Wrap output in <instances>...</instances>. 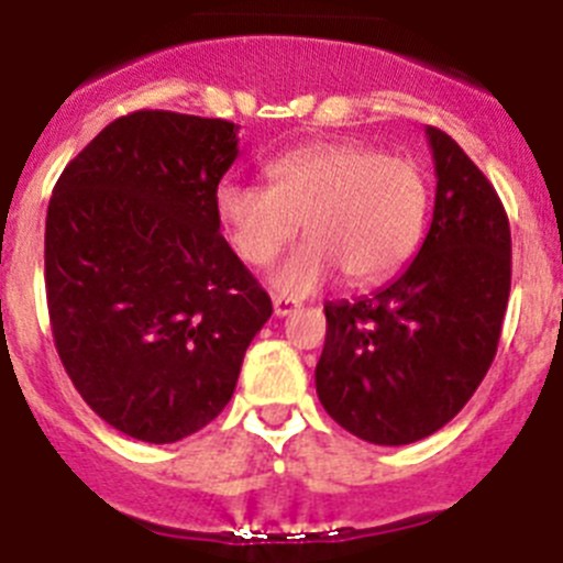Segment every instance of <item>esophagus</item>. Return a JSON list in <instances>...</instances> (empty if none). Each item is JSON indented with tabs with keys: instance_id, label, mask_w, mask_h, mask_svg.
Returning <instances> with one entry per match:
<instances>
[{
	"instance_id": "34e87169",
	"label": "esophagus",
	"mask_w": 563,
	"mask_h": 563,
	"mask_svg": "<svg viewBox=\"0 0 563 563\" xmlns=\"http://www.w3.org/2000/svg\"><path fill=\"white\" fill-rule=\"evenodd\" d=\"M296 301H292V298H285V296H273V312H276L278 318H285V316H290L292 310H296Z\"/></svg>"
}]
</instances>
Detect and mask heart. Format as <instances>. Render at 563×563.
I'll use <instances>...</instances> for the list:
<instances>
[{
	"instance_id": "heart-1",
	"label": "heart",
	"mask_w": 563,
	"mask_h": 563,
	"mask_svg": "<svg viewBox=\"0 0 563 563\" xmlns=\"http://www.w3.org/2000/svg\"><path fill=\"white\" fill-rule=\"evenodd\" d=\"M265 174L267 188H217V213L251 265L271 262L305 225L310 239L267 276L276 292L310 296L338 271L352 285H375L415 256L429 186L411 161L363 143L318 141L267 161Z\"/></svg>"
}]
</instances>
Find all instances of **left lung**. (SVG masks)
Returning <instances> with one entry per match:
<instances>
[{"label":"left lung","mask_w":563,"mask_h":563,"mask_svg":"<svg viewBox=\"0 0 563 563\" xmlns=\"http://www.w3.org/2000/svg\"><path fill=\"white\" fill-rule=\"evenodd\" d=\"M426 137L437 194L415 262L372 296L324 305L318 400L375 445H409L460 415L494 363L510 296L499 194L449 134Z\"/></svg>","instance_id":"left-lung-1"}]
</instances>
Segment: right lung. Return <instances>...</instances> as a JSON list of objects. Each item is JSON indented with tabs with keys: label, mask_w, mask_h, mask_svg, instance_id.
<instances>
[{
	"label": "right lung",
	"mask_w": 563,
	"mask_h": 563,
	"mask_svg": "<svg viewBox=\"0 0 563 563\" xmlns=\"http://www.w3.org/2000/svg\"><path fill=\"white\" fill-rule=\"evenodd\" d=\"M239 154L220 118L141 109L58 177L44 228L53 338L87 406L134 440L200 431L236 389L273 305L220 233Z\"/></svg>",
	"instance_id": "add662e5"
}]
</instances>
